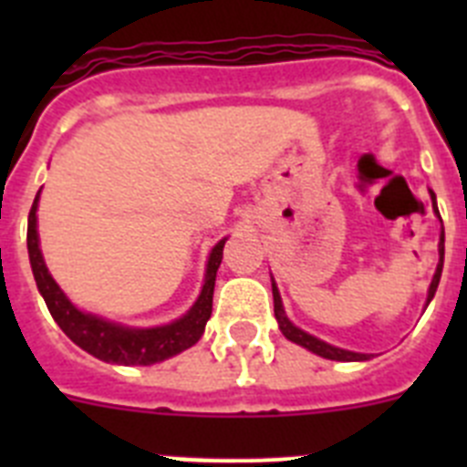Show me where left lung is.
I'll use <instances>...</instances> for the list:
<instances>
[{
  "instance_id": "1",
  "label": "left lung",
  "mask_w": 467,
  "mask_h": 467,
  "mask_svg": "<svg viewBox=\"0 0 467 467\" xmlns=\"http://www.w3.org/2000/svg\"><path fill=\"white\" fill-rule=\"evenodd\" d=\"M432 203H435V193H432ZM442 264H444V231H442V236H440V264H437V271H435V275H432L431 290H428V304H431V299H432V296H435L437 285H440V275H442ZM274 313H275V320H278L280 332H283L285 337H287V339H290V341H295V344H299V346H304V348L313 350L316 356L327 358V360H339V362L369 360V358H367L365 353H353V350L337 348V346L325 344V341L316 339V337L306 334V332H304V329L295 327V325H292L290 320H287V316H285L283 301H280L278 290H275V283H274Z\"/></svg>"
}]
</instances>
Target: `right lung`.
Masks as SVG:
<instances>
[{
	"mask_svg": "<svg viewBox=\"0 0 467 467\" xmlns=\"http://www.w3.org/2000/svg\"><path fill=\"white\" fill-rule=\"evenodd\" d=\"M36 201H39V193H36L35 203L30 208V217H27V253H30L32 274H35L36 287H39L41 296L47 301L53 320L60 325V329L67 334L74 344L93 358H98V360L114 362V365H154V362L182 353V350H187L189 346L201 339L205 323H208L210 313H213L214 278H217V269L222 264V247H224L226 238L213 247L208 269H205L203 290H201V296H198V301L187 316L171 325H163V327L130 329L107 323L102 317H95L90 313L74 308L72 301L57 287V283L48 274L39 250Z\"/></svg>",
	"mask_w": 467,
	"mask_h": 467,
	"instance_id": "1",
	"label": "right lung"
}]
</instances>
